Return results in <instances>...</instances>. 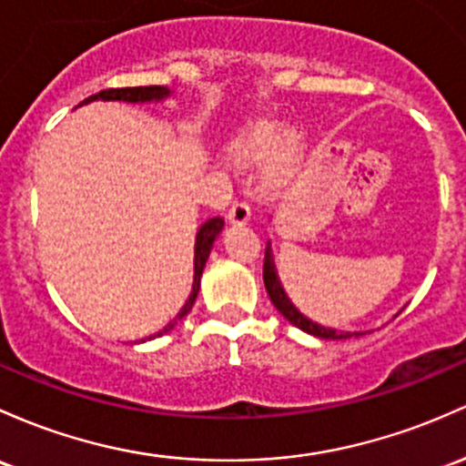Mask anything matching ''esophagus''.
<instances>
[{"label": "esophagus", "instance_id": "1", "mask_svg": "<svg viewBox=\"0 0 466 466\" xmlns=\"http://www.w3.org/2000/svg\"><path fill=\"white\" fill-rule=\"evenodd\" d=\"M249 217H252V209H249L248 203H234L228 212V221L232 225H248Z\"/></svg>", "mask_w": 466, "mask_h": 466}]
</instances>
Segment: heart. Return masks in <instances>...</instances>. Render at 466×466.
I'll return each mask as SVG.
<instances>
[{"mask_svg":"<svg viewBox=\"0 0 466 466\" xmlns=\"http://www.w3.org/2000/svg\"><path fill=\"white\" fill-rule=\"evenodd\" d=\"M299 137L291 135V130L279 121H260V124L249 127L245 135L241 155L248 163H265L274 155H279L283 161H291L299 152Z\"/></svg>","mask_w":466,"mask_h":466,"instance_id":"obj_1","label":"heart"}]
</instances>
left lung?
<instances>
[{
  "mask_svg": "<svg viewBox=\"0 0 466 466\" xmlns=\"http://www.w3.org/2000/svg\"><path fill=\"white\" fill-rule=\"evenodd\" d=\"M263 280H265V289H268L269 300L274 303V308L289 320L291 325L299 327V329L308 331V334L316 336V339H325V340H340V339H351V336H362V331H339L331 329V327H323L314 320H309L308 316L300 314L296 309V305L291 303L289 296L285 294L283 283H280L279 272H276V263H274V254H272V243L268 241V248H265V263H263Z\"/></svg>",
  "mask_w": 466,
  "mask_h": 466,
  "instance_id": "1",
  "label": "left lung"
}]
</instances>
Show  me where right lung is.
<instances>
[{"instance_id": "right-lung-1", "label": "right lung", "mask_w": 466, "mask_h": 466, "mask_svg": "<svg viewBox=\"0 0 466 466\" xmlns=\"http://www.w3.org/2000/svg\"><path fill=\"white\" fill-rule=\"evenodd\" d=\"M172 95L170 88H166V86H139V88H108V90H101L96 92V95L88 96V99L81 101L79 106H86L90 104V101H124V104H158V101L167 99V96ZM225 221L221 217H214V218H208L206 223L198 228L197 232V241H194V279H192V291L190 296H187L186 305H183L181 309H178V314L175 316V320H170L166 327H163L161 331H157L155 336H163L167 334L170 329H175V325L178 320L186 319L187 314H190L194 300H197V294L198 289H201V276H203V269H206V263H208V257L209 252H212L214 248V241H217V237L221 234ZM155 336H150V339H155ZM141 342H146L143 339Z\"/></svg>"}]
</instances>
